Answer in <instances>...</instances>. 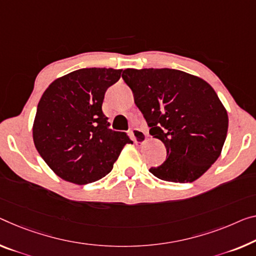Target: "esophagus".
Returning <instances> with one entry per match:
<instances>
[{"label": "esophagus", "instance_id": "1", "mask_svg": "<svg viewBox=\"0 0 256 256\" xmlns=\"http://www.w3.org/2000/svg\"><path fill=\"white\" fill-rule=\"evenodd\" d=\"M130 135L135 143H144L148 140V135L144 130H140L138 128H134L130 130Z\"/></svg>", "mask_w": 256, "mask_h": 256}]
</instances>
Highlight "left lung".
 I'll return each instance as SVG.
<instances>
[{
  "label": "left lung",
  "instance_id": "1",
  "mask_svg": "<svg viewBox=\"0 0 256 256\" xmlns=\"http://www.w3.org/2000/svg\"><path fill=\"white\" fill-rule=\"evenodd\" d=\"M122 78L150 134L166 146L164 162L150 172L174 183H191L205 174L221 154L229 124L212 86L172 68H127Z\"/></svg>",
  "mask_w": 256,
  "mask_h": 256
}]
</instances>
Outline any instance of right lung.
<instances>
[{"label":"right lung","mask_w":256,"mask_h":256,"mask_svg":"<svg viewBox=\"0 0 256 256\" xmlns=\"http://www.w3.org/2000/svg\"><path fill=\"white\" fill-rule=\"evenodd\" d=\"M122 70L81 68L54 80L38 102L33 124L38 152L54 174L84 186L100 180L128 143L127 134L108 128L102 111L106 90Z\"/></svg>","instance_id":"right-lung-1"}]
</instances>
